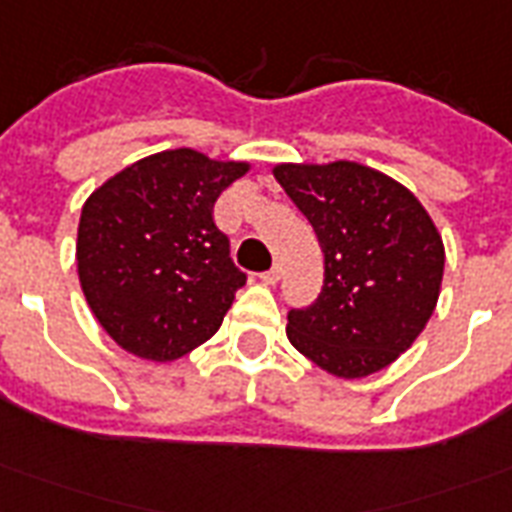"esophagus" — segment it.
I'll return each instance as SVG.
<instances>
[{
    "label": "esophagus",
    "mask_w": 512,
    "mask_h": 512,
    "mask_svg": "<svg viewBox=\"0 0 512 512\" xmlns=\"http://www.w3.org/2000/svg\"><path fill=\"white\" fill-rule=\"evenodd\" d=\"M281 275H283V267L281 264H272L270 270L264 272V275H261V281L267 283V286H275V283L281 281Z\"/></svg>",
    "instance_id": "34e87169"
}]
</instances>
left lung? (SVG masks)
I'll return each mask as SVG.
<instances>
[{"mask_svg": "<svg viewBox=\"0 0 512 512\" xmlns=\"http://www.w3.org/2000/svg\"><path fill=\"white\" fill-rule=\"evenodd\" d=\"M286 196L311 220L324 253V286L286 335L338 379H363L417 341L439 300L445 242L412 190L354 163H278Z\"/></svg>", "mask_w": 512, "mask_h": 512, "instance_id": "left-lung-1", "label": "left lung"}]
</instances>
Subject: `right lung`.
Returning <instances> with one entry per match:
<instances>
[{
	"label": "right lung",
	"mask_w": 512,
	"mask_h": 512,
	"mask_svg": "<svg viewBox=\"0 0 512 512\" xmlns=\"http://www.w3.org/2000/svg\"><path fill=\"white\" fill-rule=\"evenodd\" d=\"M248 160L166 149L108 177L81 207L76 267L100 327L128 354L174 363L210 341L245 286L212 207Z\"/></svg>",
	"instance_id": "right-lung-1"
}]
</instances>
